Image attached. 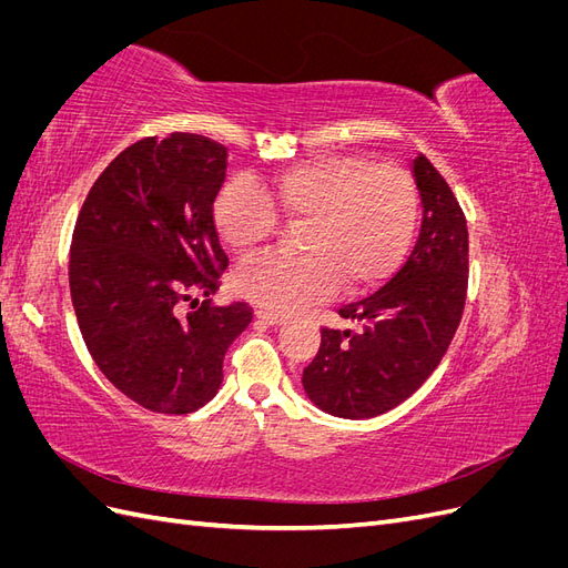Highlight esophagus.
<instances>
[{
	"mask_svg": "<svg viewBox=\"0 0 568 568\" xmlns=\"http://www.w3.org/2000/svg\"><path fill=\"white\" fill-rule=\"evenodd\" d=\"M255 317L261 320V322H265V324H270V326H280V324H284V317H282V315H274V313H267V311H257V313H255Z\"/></svg>",
	"mask_w": 568,
	"mask_h": 568,
	"instance_id": "34e87169",
	"label": "esophagus"
}]
</instances>
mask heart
Segmentation results:
<instances>
[{
    "label": "heart",
    "instance_id": "obj_1",
    "mask_svg": "<svg viewBox=\"0 0 568 568\" xmlns=\"http://www.w3.org/2000/svg\"><path fill=\"white\" fill-rule=\"evenodd\" d=\"M303 227L305 257H261L234 272V291L274 315L332 298L338 286L365 294L398 270L419 227V189L405 168L359 156H324L286 168L272 186L230 178L213 201L222 242L248 255L277 234L280 217Z\"/></svg>",
    "mask_w": 568,
    "mask_h": 568
}]
</instances>
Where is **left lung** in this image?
I'll return each instance as SVG.
<instances>
[{"mask_svg":"<svg viewBox=\"0 0 568 568\" xmlns=\"http://www.w3.org/2000/svg\"><path fill=\"white\" fill-rule=\"evenodd\" d=\"M422 230L395 277L338 315L357 332L322 329L303 388L326 415L369 419L398 407L438 367L457 332L469 282V232L448 182L424 153L412 161Z\"/></svg>","mask_w":568,"mask_h":568,"instance_id":"left-lung-1","label":"left lung"}]
</instances>
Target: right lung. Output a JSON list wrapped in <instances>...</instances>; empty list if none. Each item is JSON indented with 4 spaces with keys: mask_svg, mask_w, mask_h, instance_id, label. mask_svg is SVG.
<instances>
[{
    "mask_svg": "<svg viewBox=\"0 0 568 568\" xmlns=\"http://www.w3.org/2000/svg\"><path fill=\"white\" fill-rule=\"evenodd\" d=\"M225 173L227 149L209 136H146L97 178L73 230L68 282L84 346L120 393L161 415L213 398L253 320L246 303L182 313L192 291L215 294L230 263L213 222Z\"/></svg>",
    "mask_w": 568,
    "mask_h": 568,
    "instance_id": "add662e5",
    "label": "right lung"
}]
</instances>
